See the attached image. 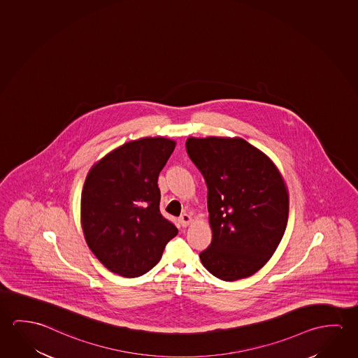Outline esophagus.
<instances>
[{
  "instance_id": "1",
  "label": "esophagus",
  "mask_w": 358,
  "mask_h": 358,
  "mask_svg": "<svg viewBox=\"0 0 358 358\" xmlns=\"http://www.w3.org/2000/svg\"><path fill=\"white\" fill-rule=\"evenodd\" d=\"M178 222H179V224H180L182 227H187L190 222H193V219H192V216L187 215V214H182V215L178 219Z\"/></svg>"
}]
</instances>
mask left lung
Masks as SVG:
<instances>
[{
    "mask_svg": "<svg viewBox=\"0 0 358 358\" xmlns=\"http://www.w3.org/2000/svg\"><path fill=\"white\" fill-rule=\"evenodd\" d=\"M187 153L208 187L213 240L199 254L224 281L249 278L278 249L289 217V193L273 160L241 138H187Z\"/></svg>",
    "mask_w": 358,
    "mask_h": 358,
    "instance_id": "obj_1",
    "label": "left lung"
}]
</instances>
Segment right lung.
<instances>
[{
    "label": "right lung",
    "instance_id": "obj_1",
    "mask_svg": "<svg viewBox=\"0 0 358 358\" xmlns=\"http://www.w3.org/2000/svg\"><path fill=\"white\" fill-rule=\"evenodd\" d=\"M176 142L155 136L125 143L85 178L80 222L85 241L109 271L138 278L159 262L178 229L160 214L158 176Z\"/></svg>",
    "mask_w": 358,
    "mask_h": 358
}]
</instances>
